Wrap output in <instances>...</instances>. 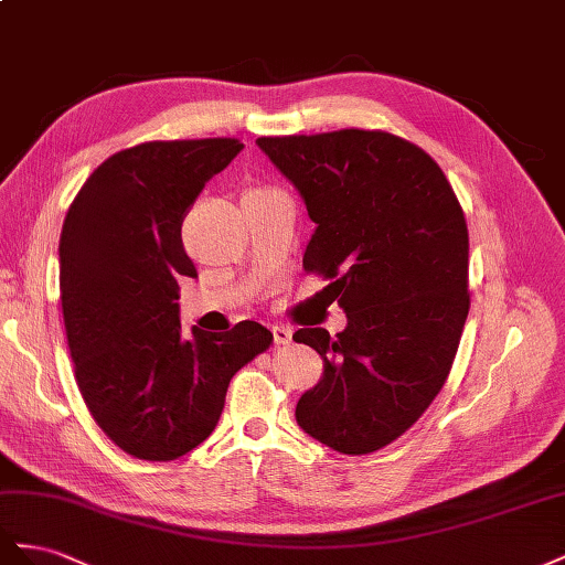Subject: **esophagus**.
<instances>
[{
	"label": "esophagus",
	"instance_id": "1",
	"mask_svg": "<svg viewBox=\"0 0 565 565\" xmlns=\"http://www.w3.org/2000/svg\"><path fill=\"white\" fill-rule=\"evenodd\" d=\"M271 333H274V343L277 345H288L294 341V331L288 327H281V324H274L271 327Z\"/></svg>",
	"mask_w": 565,
	"mask_h": 565
}]
</instances>
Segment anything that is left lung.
Returning <instances> with one entry per match:
<instances>
[{"label":"left lung","instance_id":"left-lung-1","mask_svg":"<svg viewBox=\"0 0 565 565\" xmlns=\"http://www.w3.org/2000/svg\"><path fill=\"white\" fill-rule=\"evenodd\" d=\"M317 230L305 271L331 279L348 327L300 329L324 376L298 426L343 455H369L418 422L452 369L469 315V230L440 166L376 130L260 137Z\"/></svg>","mask_w":565,"mask_h":565}]
</instances>
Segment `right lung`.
<instances>
[{"label": "right lung", "mask_w": 565, "mask_h": 565, "mask_svg": "<svg viewBox=\"0 0 565 565\" xmlns=\"http://www.w3.org/2000/svg\"><path fill=\"white\" fill-rule=\"evenodd\" d=\"M238 139L147 141L106 158L77 191L58 241V288L75 381L122 452L172 461L220 422L230 381L271 333L257 321L191 335L180 277H196L182 222Z\"/></svg>", "instance_id": "1"}]
</instances>
